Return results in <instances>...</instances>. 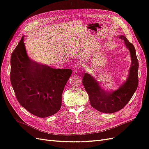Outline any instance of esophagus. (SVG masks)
<instances>
[{
  "label": "esophagus",
  "instance_id": "1",
  "mask_svg": "<svg viewBox=\"0 0 149 149\" xmlns=\"http://www.w3.org/2000/svg\"><path fill=\"white\" fill-rule=\"evenodd\" d=\"M80 68V66L79 65H76L74 67V70H73V71L74 72V73H77V72L79 71V69Z\"/></svg>",
  "mask_w": 149,
  "mask_h": 149
}]
</instances>
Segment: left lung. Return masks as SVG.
I'll list each match as a JSON object with an SVG mask.
<instances>
[{
  "mask_svg": "<svg viewBox=\"0 0 149 149\" xmlns=\"http://www.w3.org/2000/svg\"><path fill=\"white\" fill-rule=\"evenodd\" d=\"M119 38L124 41L131 57V65L125 81L116 91H108L102 88L100 83L88 73H84L82 79L91 105L104 113H114L123 109L132 97L138 86L139 62L136 49L125 36L120 35Z\"/></svg>",
  "mask_w": 149,
  "mask_h": 149,
  "instance_id": "left-lung-1",
  "label": "left lung"
}]
</instances>
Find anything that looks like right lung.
I'll return each mask as SVG.
<instances>
[{
	"mask_svg": "<svg viewBox=\"0 0 149 149\" xmlns=\"http://www.w3.org/2000/svg\"><path fill=\"white\" fill-rule=\"evenodd\" d=\"M24 39V36L11 56V84L22 107L39 118H47L60 109L63 91L72 70L54 69L30 59Z\"/></svg>",
	"mask_w": 149,
	"mask_h": 149,
	"instance_id": "right-lung-1",
	"label": "right lung"
}]
</instances>
